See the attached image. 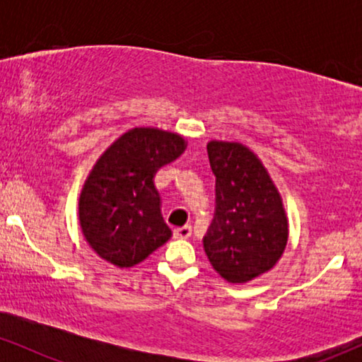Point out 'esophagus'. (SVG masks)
Segmentation results:
<instances>
[{
	"mask_svg": "<svg viewBox=\"0 0 362 362\" xmlns=\"http://www.w3.org/2000/svg\"><path fill=\"white\" fill-rule=\"evenodd\" d=\"M190 235H192V226H189V224H185V226H182V228H175V230H173V236H175V238L185 240V238H189Z\"/></svg>",
	"mask_w": 362,
	"mask_h": 362,
	"instance_id": "1",
	"label": "esophagus"
}]
</instances>
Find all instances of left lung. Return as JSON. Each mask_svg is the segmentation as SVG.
Here are the masks:
<instances>
[{
	"label": "left lung",
	"instance_id": "obj_1",
	"mask_svg": "<svg viewBox=\"0 0 362 362\" xmlns=\"http://www.w3.org/2000/svg\"><path fill=\"white\" fill-rule=\"evenodd\" d=\"M216 177V213L204 236L214 271L233 284L271 271L288 243L282 199L262 161L247 146L207 144Z\"/></svg>",
	"mask_w": 362,
	"mask_h": 362
}]
</instances>
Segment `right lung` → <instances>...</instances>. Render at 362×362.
Returning a JSON list of instances; mask_svg holds the SVG:
<instances>
[{
    "instance_id": "right-lung-1",
    "label": "right lung",
    "mask_w": 362,
    "mask_h": 362,
    "mask_svg": "<svg viewBox=\"0 0 362 362\" xmlns=\"http://www.w3.org/2000/svg\"><path fill=\"white\" fill-rule=\"evenodd\" d=\"M185 141L153 127L127 131L98 158L80 195V224L102 259L132 267L172 236L153 178L184 153Z\"/></svg>"
}]
</instances>
